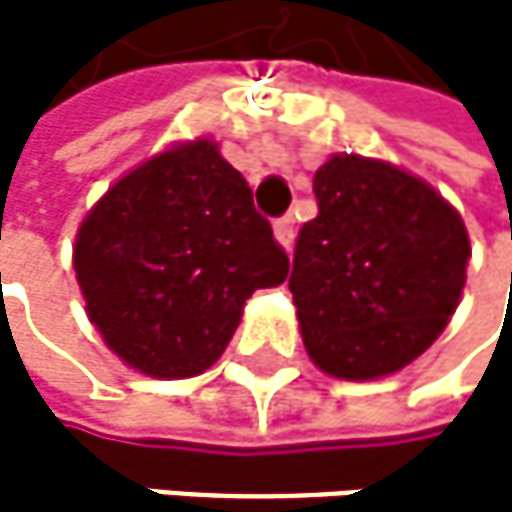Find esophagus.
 <instances>
[{"label": "esophagus", "mask_w": 512, "mask_h": 512, "mask_svg": "<svg viewBox=\"0 0 512 512\" xmlns=\"http://www.w3.org/2000/svg\"><path fill=\"white\" fill-rule=\"evenodd\" d=\"M273 233H276V242H279L285 251H291V245H294V221H291V218H279V221L273 224Z\"/></svg>", "instance_id": "34e87169"}]
</instances>
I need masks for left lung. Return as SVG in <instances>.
<instances>
[{"mask_svg": "<svg viewBox=\"0 0 512 512\" xmlns=\"http://www.w3.org/2000/svg\"><path fill=\"white\" fill-rule=\"evenodd\" d=\"M313 190L319 214L301 227L288 279L307 356L341 381L396 375L461 304L467 227L427 181L384 159L334 153Z\"/></svg>", "mask_w": 512, "mask_h": 512, "instance_id": "8db88e82", "label": "left lung"}]
</instances>
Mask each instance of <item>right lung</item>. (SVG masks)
<instances>
[{
	"label": "right lung",
	"instance_id": "right-lung-1",
	"mask_svg": "<svg viewBox=\"0 0 512 512\" xmlns=\"http://www.w3.org/2000/svg\"><path fill=\"white\" fill-rule=\"evenodd\" d=\"M85 313L147 378L174 381L227 350L245 301L288 276L251 187L211 137L171 144L91 205L73 245Z\"/></svg>",
	"mask_w": 512,
	"mask_h": 512
}]
</instances>
